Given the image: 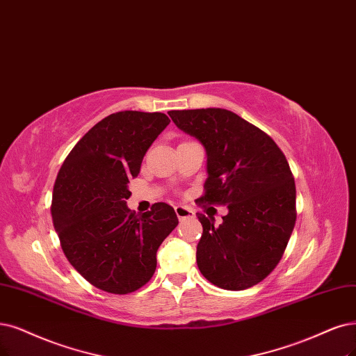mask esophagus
Masks as SVG:
<instances>
[{"label": "esophagus", "instance_id": "obj_1", "mask_svg": "<svg viewBox=\"0 0 356 356\" xmlns=\"http://www.w3.org/2000/svg\"><path fill=\"white\" fill-rule=\"evenodd\" d=\"M175 211H176V216L179 217V220L192 218V217L195 216V213L192 211L191 208H188V207H183V205H177V207H175Z\"/></svg>", "mask_w": 356, "mask_h": 356}]
</instances>
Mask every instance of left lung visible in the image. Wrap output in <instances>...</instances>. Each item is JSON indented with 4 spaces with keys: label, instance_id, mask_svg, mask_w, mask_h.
<instances>
[{
    "label": "left lung",
    "instance_id": "left-lung-1",
    "mask_svg": "<svg viewBox=\"0 0 356 356\" xmlns=\"http://www.w3.org/2000/svg\"><path fill=\"white\" fill-rule=\"evenodd\" d=\"M207 152L200 201L227 205L221 225L198 213L202 236L196 262L226 291L252 287L279 264L296 221V188L284 154L264 131L225 108L168 111Z\"/></svg>",
    "mask_w": 356,
    "mask_h": 356
}]
</instances>
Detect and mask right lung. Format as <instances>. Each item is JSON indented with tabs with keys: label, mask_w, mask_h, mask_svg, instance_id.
<instances>
[{
	"label": "right lung",
	"mask_w": 356,
	"mask_h": 356,
	"mask_svg": "<svg viewBox=\"0 0 356 356\" xmlns=\"http://www.w3.org/2000/svg\"><path fill=\"white\" fill-rule=\"evenodd\" d=\"M163 113L118 111L102 118L65 158L54 185L51 216L64 255L90 284L126 295L147 284L156 251L179 225L168 204L136 216L129 180L168 126Z\"/></svg>",
	"instance_id": "add662e5"
}]
</instances>
